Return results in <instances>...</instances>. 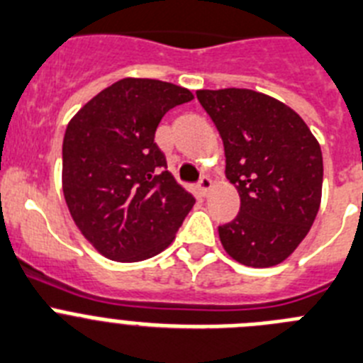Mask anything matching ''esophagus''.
Returning <instances> with one entry per match:
<instances>
[{
	"instance_id": "esophagus-1",
	"label": "esophagus",
	"mask_w": 363,
	"mask_h": 363,
	"mask_svg": "<svg viewBox=\"0 0 363 363\" xmlns=\"http://www.w3.org/2000/svg\"><path fill=\"white\" fill-rule=\"evenodd\" d=\"M197 186H199V191H201L202 197H206V195H208V191L211 189V181L208 177H202L201 181H199Z\"/></svg>"
}]
</instances>
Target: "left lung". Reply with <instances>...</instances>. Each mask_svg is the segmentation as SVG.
Here are the masks:
<instances>
[{"mask_svg":"<svg viewBox=\"0 0 363 363\" xmlns=\"http://www.w3.org/2000/svg\"><path fill=\"white\" fill-rule=\"evenodd\" d=\"M224 143L226 177L240 211L218 226L220 242L244 266L269 267L296 250L315 222L324 162L318 141L287 104L247 90H199Z\"/></svg>","mask_w":363,"mask_h":363,"instance_id":"8db88e82","label":"left lung"}]
</instances>
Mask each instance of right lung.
<instances>
[{
    "mask_svg": "<svg viewBox=\"0 0 363 363\" xmlns=\"http://www.w3.org/2000/svg\"><path fill=\"white\" fill-rule=\"evenodd\" d=\"M194 99L177 84L126 77L72 117L63 139V194L72 218L99 253L139 262L172 244L195 204L169 174L155 130Z\"/></svg>",
    "mask_w": 363,
    "mask_h": 363,
    "instance_id": "1",
    "label": "right lung"
}]
</instances>
